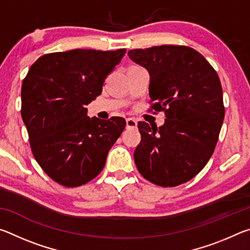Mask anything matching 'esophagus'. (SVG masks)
<instances>
[{
    "mask_svg": "<svg viewBox=\"0 0 250 250\" xmlns=\"http://www.w3.org/2000/svg\"><path fill=\"white\" fill-rule=\"evenodd\" d=\"M125 122H126V129H134L137 128L138 125L137 120L133 119V118H126Z\"/></svg>",
    "mask_w": 250,
    "mask_h": 250,
    "instance_id": "1",
    "label": "esophagus"
}]
</instances>
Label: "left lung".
Here are the masks:
<instances>
[{
    "label": "left lung",
    "mask_w": 250,
    "mask_h": 250,
    "mask_svg": "<svg viewBox=\"0 0 250 250\" xmlns=\"http://www.w3.org/2000/svg\"><path fill=\"white\" fill-rule=\"evenodd\" d=\"M128 55L149 71L151 109L167 118L159 128L138 122L135 166L153 184H183L202 171L216 146L225 116L221 80L204 56L188 46H153Z\"/></svg>",
    "instance_id": "left-lung-1"
}]
</instances>
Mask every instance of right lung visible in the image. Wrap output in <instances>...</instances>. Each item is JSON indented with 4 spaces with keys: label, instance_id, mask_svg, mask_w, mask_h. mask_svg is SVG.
<instances>
[{
    "label": "right lung",
    "instance_id": "right-lung-1",
    "mask_svg": "<svg viewBox=\"0 0 250 250\" xmlns=\"http://www.w3.org/2000/svg\"><path fill=\"white\" fill-rule=\"evenodd\" d=\"M125 49H73L41 56L22 84V119L34 158L50 179L66 188L88 183L103 171L125 120L87 116L86 105Z\"/></svg>",
    "mask_w": 250,
    "mask_h": 250
}]
</instances>
